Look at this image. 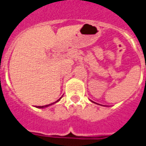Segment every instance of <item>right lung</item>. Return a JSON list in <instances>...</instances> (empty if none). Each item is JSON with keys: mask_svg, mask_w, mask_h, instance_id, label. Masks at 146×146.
<instances>
[{"mask_svg": "<svg viewBox=\"0 0 146 146\" xmlns=\"http://www.w3.org/2000/svg\"><path fill=\"white\" fill-rule=\"evenodd\" d=\"M61 99V98L58 99V100H57V101L55 102H54V103H51V104H49V105H47V106H37V108H45V107H48V106H51V105L54 104V103H56V102H58Z\"/></svg>", "mask_w": 146, "mask_h": 146, "instance_id": "1", "label": "right lung"}]
</instances>
